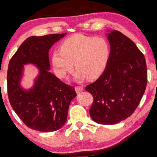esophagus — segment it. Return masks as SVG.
Listing matches in <instances>:
<instances>
[{
    "instance_id": "obj_1",
    "label": "esophagus",
    "mask_w": 157,
    "mask_h": 157,
    "mask_svg": "<svg viewBox=\"0 0 157 157\" xmlns=\"http://www.w3.org/2000/svg\"><path fill=\"white\" fill-rule=\"evenodd\" d=\"M84 88L82 86H76L75 87V90H76L77 94H80V92L83 91Z\"/></svg>"
}]
</instances>
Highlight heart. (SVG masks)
<instances>
[{"mask_svg":"<svg viewBox=\"0 0 157 157\" xmlns=\"http://www.w3.org/2000/svg\"><path fill=\"white\" fill-rule=\"evenodd\" d=\"M110 56V47L106 39L83 34L68 38L60 44V50L52 54L55 72L65 78L71 71L73 63L77 69L75 78L83 80L87 77L94 79L103 72Z\"/></svg>","mask_w":157,"mask_h":157,"instance_id":"obj_1","label":"heart"}]
</instances>
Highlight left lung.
I'll list each match as a JSON object with an SVG mask.
<instances>
[{
  "label": "left lung",
  "instance_id": "8db88e82",
  "mask_svg": "<svg viewBox=\"0 0 157 157\" xmlns=\"http://www.w3.org/2000/svg\"><path fill=\"white\" fill-rule=\"evenodd\" d=\"M110 56L102 75L86 87L94 101L89 113L95 122L118 124L138 106L146 88L147 67L144 56L131 39L118 31L107 34Z\"/></svg>",
  "mask_w": 157,
  "mask_h": 157
}]
</instances>
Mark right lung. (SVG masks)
<instances>
[{
    "label": "right lung",
    "mask_w": 157,
    "mask_h": 157,
    "mask_svg": "<svg viewBox=\"0 0 157 157\" xmlns=\"http://www.w3.org/2000/svg\"><path fill=\"white\" fill-rule=\"evenodd\" d=\"M67 35L50 34L25 39L11 58L7 72V89L11 106L28 127L40 132L60 129L67 119L69 104L77 96L75 88L50 72L49 50ZM35 65L39 75L31 89L20 86L24 65Z\"/></svg>",
    "instance_id": "add662e5"
}]
</instances>
